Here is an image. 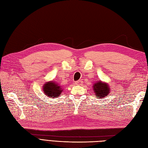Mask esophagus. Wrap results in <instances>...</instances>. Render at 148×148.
Here are the masks:
<instances>
[{"label":"esophagus","instance_id":"esophagus-1","mask_svg":"<svg viewBox=\"0 0 148 148\" xmlns=\"http://www.w3.org/2000/svg\"><path fill=\"white\" fill-rule=\"evenodd\" d=\"M76 85H81L82 84V81H77L75 82Z\"/></svg>","mask_w":148,"mask_h":148}]
</instances>
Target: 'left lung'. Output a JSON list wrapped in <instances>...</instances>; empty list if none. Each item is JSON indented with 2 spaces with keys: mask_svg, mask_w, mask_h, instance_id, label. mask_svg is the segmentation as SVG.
<instances>
[{
  "mask_svg": "<svg viewBox=\"0 0 148 148\" xmlns=\"http://www.w3.org/2000/svg\"><path fill=\"white\" fill-rule=\"evenodd\" d=\"M109 86L107 83L99 81L93 85L94 91L95 92L96 97L98 99L103 98L109 95L110 92Z\"/></svg>",
  "mask_w": 148,
  "mask_h": 148,
  "instance_id": "8db88e82",
  "label": "left lung"
}]
</instances>
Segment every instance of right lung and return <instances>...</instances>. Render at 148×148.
Masks as SVG:
<instances>
[{
    "label": "right lung",
    "mask_w": 148,
    "mask_h": 148,
    "mask_svg": "<svg viewBox=\"0 0 148 148\" xmlns=\"http://www.w3.org/2000/svg\"><path fill=\"white\" fill-rule=\"evenodd\" d=\"M42 88L44 95L51 98L59 97L63 91L62 87L54 81L47 82L44 84Z\"/></svg>",
    "instance_id": "add662e5"
}]
</instances>
